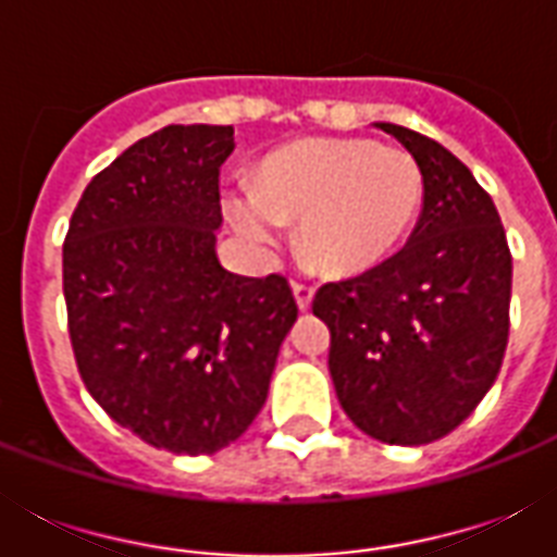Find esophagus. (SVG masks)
Segmentation results:
<instances>
[{
	"label": "esophagus",
	"instance_id": "34e87169",
	"mask_svg": "<svg viewBox=\"0 0 557 557\" xmlns=\"http://www.w3.org/2000/svg\"><path fill=\"white\" fill-rule=\"evenodd\" d=\"M292 292H295L297 309H300V312H306V309L312 306L314 288H312V286H306V283H292Z\"/></svg>",
	"mask_w": 557,
	"mask_h": 557
}]
</instances>
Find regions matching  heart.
Here are the masks:
<instances>
[{
  "label": "heart",
  "mask_w": 557,
  "mask_h": 557,
  "mask_svg": "<svg viewBox=\"0 0 557 557\" xmlns=\"http://www.w3.org/2000/svg\"><path fill=\"white\" fill-rule=\"evenodd\" d=\"M422 168L370 138H306L257 164L251 187L225 196L245 243L269 251L297 219V245L330 277H358L396 253L422 208Z\"/></svg>",
  "instance_id": "b5f03b06"
}]
</instances>
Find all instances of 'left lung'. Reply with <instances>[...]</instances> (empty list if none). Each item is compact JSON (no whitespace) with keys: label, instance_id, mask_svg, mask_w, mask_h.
<instances>
[{"label":"left lung","instance_id":"obj_1","mask_svg":"<svg viewBox=\"0 0 557 557\" xmlns=\"http://www.w3.org/2000/svg\"><path fill=\"white\" fill-rule=\"evenodd\" d=\"M422 168V216L410 243L344 283L312 312L330 326V375L358 431L428 445L462 424L492 389L509 341L511 253L492 196L433 138L396 124Z\"/></svg>","mask_w":557,"mask_h":557}]
</instances>
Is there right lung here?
Returning a JSON list of instances; mask_svg holds the SVG:
<instances>
[{
  "mask_svg": "<svg viewBox=\"0 0 557 557\" xmlns=\"http://www.w3.org/2000/svg\"><path fill=\"white\" fill-rule=\"evenodd\" d=\"M234 126H164L91 178L63 245L74 358L91 398L152 448L216 454L265 405L297 321L280 274L216 257Z\"/></svg>",
  "mask_w": 557,
  "mask_h": 557,
  "instance_id": "add662e5",
  "label": "right lung"
}]
</instances>
